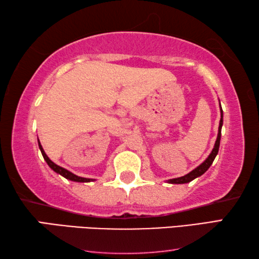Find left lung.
Masks as SVG:
<instances>
[{
	"label": "left lung",
	"mask_w": 259,
	"mask_h": 259,
	"mask_svg": "<svg viewBox=\"0 0 259 259\" xmlns=\"http://www.w3.org/2000/svg\"><path fill=\"white\" fill-rule=\"evenodd\" d=\"M219 108H221V121H219L217 139H216V142H214V145H213V148H212L211 153H210L207 159H205L202 162V163L196 166L195 169H193L192 171H190L187 175H185V176H182V177H178V178H172V179H168V181H166V183H169V184H186V183H190V182L193 181V179H195V178H198L200 176H202V175L210 168V165L212 164L214 157H216V155L218 154L219 144H221V137H222L223 109H222V106H221V102H219Z\"/></svg>",
	"instance_id": "1"
}]
</instances>
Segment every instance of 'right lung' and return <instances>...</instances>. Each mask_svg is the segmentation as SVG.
<instances>
[{"label": "right lung", "instance_id": "add662e5", "mask_svg": "<svg viewBox=\"0 0 259 259\" xmlns=\"http://www.w3.org/2000/svg\"><path fill=\"white\" fill-rule=\"evenodd\" d=\"M37 143H38V148H40V151H41L42 155H43V159L46 160L48 165H49L50 168H51L52 170H54V171H55L56 174L60 175V176H63L64 178L68 179V181L76 182V183H90V182H94V181H95V179H91V178H84V177L76 176V175H74L73 172L68 171L67 169H65V168H63V166H60V165H58V164L54 163V162H52V161L49 159V157H48V155L46 154V152H45V150H43V147H42L40 140H38V139H37Z\"/></svg>", "mask_w": 259, "mask_h": 259}]
</instances>
